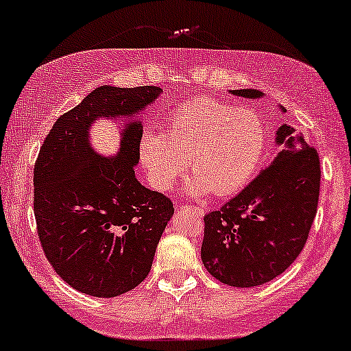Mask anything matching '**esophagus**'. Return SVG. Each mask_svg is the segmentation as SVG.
I'll use <instances>...</instances> for the list:
<instances>
[{
    "instance_id": "obj_1",
    "label": "esophagus",
    "mask_w": 351,
    "mask_h": 351,
    "mask_svg": "<svg viewBox=\"0 0 351 351\" xmlns=\"http://www.w3.org/2000/svg\"><path fill=\"white\" fill-rule=\"evenodd\" d=\"M189 208H190L191 213L196 214V215H203L204 214V209L199 208V206H189Z\"/></svg>"
}]
</instances>
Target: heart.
I'll use <instances>...</instances> for the list:
<instances>
[{
	"mask_svg": "<svg viewBox=\"0 0 351 351\" xmlns=\"http://www.w3.org/2000/svg\"><path fill=\"white\" fill-rule=\"evenodd\" d=\"M265 147L267 126L256 110L195 99L166 118L162 136L142 137L141 161L156 189H171L189 161L190 195L227 196L254 176Z\"/></svg>",
	"mask_w": 351,
	"mask_h": 351,
	"instance_id": "heart-1",
	"label": "heart"
}]
</instances>
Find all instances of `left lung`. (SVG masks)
<instances>
[{
	"label": "left lung",
	"mask_w": 351,
	"mask_h": 351,
	"mask_svg": "<svg viewBox=\"0 0 351 351\" xmlns=\"http://www.w3.org/2000/svg\"><path fill=\"white\" fill-rule=\"evenodd\" d=\"M256 99V89L232 90ZM285 110V108H282ZM287 124L276 131L281 152L246 189L204 215L201 258L223 285L252 287L287 270L304 249L319 199L318 152L292 136Z\"/></svg>",
	"instance_id": "1"
}]
</instances>
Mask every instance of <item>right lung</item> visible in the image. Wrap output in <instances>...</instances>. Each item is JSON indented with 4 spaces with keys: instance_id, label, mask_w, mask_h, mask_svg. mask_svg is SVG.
<instances>
[{
    "instance_id": "add662e5",
    "label": "right lung",
    "mask_w": 351,
    "mask_h": 351,
    "mask_svg": "<svg viewBox=\"0 0 351 351\" xmlns=\"http://www.w3.org/2000/svg\"><path fill=\"white\" fill-rule=\"evenodd\" d=\"M158 86L93 90L62 114L47 134L33 171V213L38 238L52 268L73 289L117 297L148 276L172 201L136 179L141 121L123 129L113 160L89 145L100 117L128 118L150 105Z\"/></svg>"
}]
</instances>
